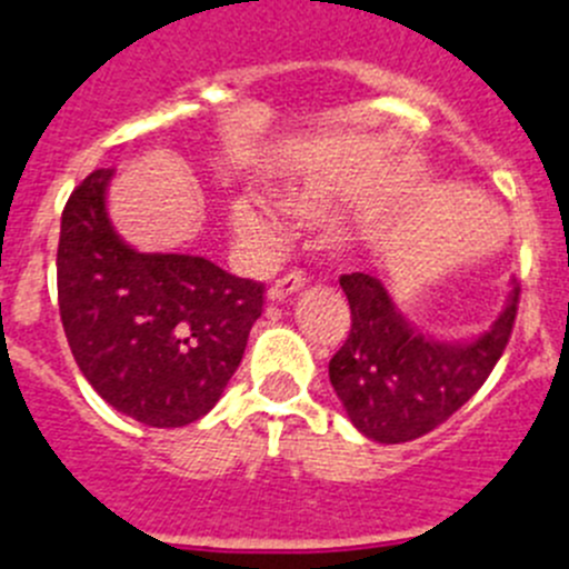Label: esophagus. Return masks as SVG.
<instances>
[{
  "mask_svg": "<svg viewBox=\"0 0 569 569\" xmlns=\"http://www.w3.org/2000/svg\"><path fill=\"white\" fill-rule=\"evenodd\" d=\"M309 283V278H306V272H300V269H295V272H286L283 278L274 280L272 286H269V300H286L289 295H295V291H300L302 286Z\"/></svg>",
  "mask_w": 569,
  "mask_h": 569,
  "instance_id": "obj_1",
  "label": "esophagus"
}]
</instances>
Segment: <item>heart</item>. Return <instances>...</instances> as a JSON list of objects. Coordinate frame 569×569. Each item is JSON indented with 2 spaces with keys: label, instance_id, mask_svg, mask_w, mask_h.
<instances>
[{
  "label": "heart",
  "instance_id": "b5f03b06",
  "mask_svg": "<svg viewBox=\"0 0 569 569\" xmlns=\"http://www.w3.org/2000/svg\"><path fill=\"white\" fill-rule=\"evenodd\" d=\"M286 212L297 216V219H320L322 204L315 193H289L283 199ZM230 224L236 236L247 238L254 243H269L278 232V221L267 207H260L252 199H238L230 207Z\"/></svg>",
  "mask_w": 569,
  "mask_h": 569
}]
</instances>
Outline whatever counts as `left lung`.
Wrapping results in <instances>:
<instances>
[{
  "label": "left lung",
  "mask_w": 569,
  "mask_h": 569,
  "mask_svg": "<svg viewBox=\"0 0 569 569\" xmlns=\"http://www.w3.org/2000/svg\"><path fill=\"white\" fill-rule=\"evenodd\" d=\"M350 302V333L328 376L350 423L379 443H407L432 432L475 396L500 362L519 306L513 283L497 322L471 342H438L401 317L379 278H339Z\"/></svg>",
  "instance_id": "8db88e82"
}]
</instances>
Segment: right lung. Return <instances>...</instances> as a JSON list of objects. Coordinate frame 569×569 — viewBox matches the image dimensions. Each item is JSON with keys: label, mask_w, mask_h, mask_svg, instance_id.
Here are the masks:
<instances>
[{"label": "right lung", "mask_w": 569, "mask_h": 569, "mask_svg": "<svg viewBox=\"0 0 569 569\" xmlns=\"http://www.w3.org/2000/svg\"><path fill=\"white\" fill-rule=\"evenodd\" d=\"M111 168L61 212L58 309L78 368L106 405L171 429L216 407L263 311V283L196 254L137 252L106 212Z\"/></svg>", "instance_id": "obj_1"}]
</instances>
